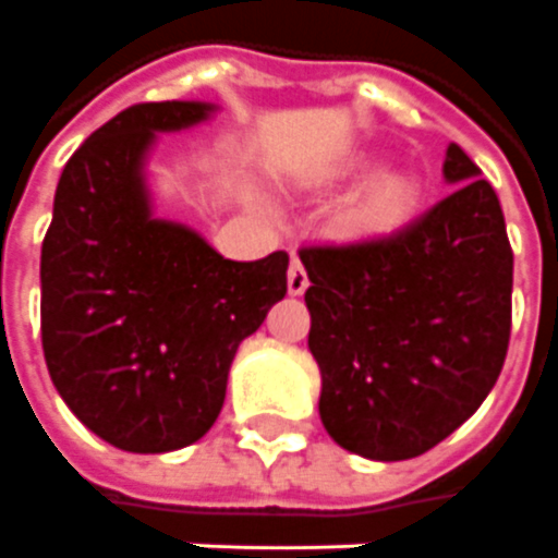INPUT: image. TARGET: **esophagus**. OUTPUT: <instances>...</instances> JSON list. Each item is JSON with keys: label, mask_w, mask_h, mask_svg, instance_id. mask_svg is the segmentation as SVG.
I'll use <instances>...</instances> for the list:
<instances>
[{"label": "esophagus", "mask_w": 558, "mask_h": 558, "mask_svg": "<svg viewBox=\"0 0 558 558\" xmlns=\"http://www.w3.org/2000/svg\"><path fill=\"white\" fill-rule=\"evenodd\" d=\"M306 288H310V276H306V270H303V264L298 258H291V267H288V294L300 298Z\"/></svg>", "instance_id": "obj_1"}]
</instances>
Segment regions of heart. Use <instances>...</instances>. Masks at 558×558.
Segmentation results:
<instances>
[{
    "instance_id": "obj_1",
    "label": "heart",
    "mask_w": 558,
    "mask_h": 558,
    "mask_svg": "<svg viewBox=\"0 0 558 558\" xmlns=\"http://www.w3.org/2000/svg\"><path fill=\"white\" fill-rule=\"evenodd\" d=\"M417 201H421V185L412 173L402 168L378 171L349 204L339 231L351 240H378L393 234L412 219Z\"/></svg>"
}]
</instances>
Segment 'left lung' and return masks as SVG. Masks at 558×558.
I'll list each match as a JSON object with an SVG mask.
<instances>
[{"label":"left lung","mask_w":558,"mask_h":558,"mask_svg":"<svg viewBox=\"0 0 558 558\" xmlns=\"http://www.w3.org/2000/svg\"><path fill=\"white\" fill-rule=\"evenodd\" d=\"M441 171L457 189L397 234L300 248L322 424L366 460L436 448L508 354L513 252L499 197L457 144Z\"/></svg>","instance_id":"8db88e82"}]
</instances>
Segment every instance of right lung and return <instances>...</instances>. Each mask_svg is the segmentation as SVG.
I'll list each match as a JSON object with an SVG mask.
<instances>
[{
	"mask_svg": "<svg viewBox=\"0 0 558 558\" xmlns=\"http://www.w3.org/2000/svg\"><path fill=\"white\" fill-rule=\"evenodd\" d=\"M146 101L105 122L59 177L41 246V345L59 397L113 448L192 445L222 412L240 342L288 291V255L228 260L153 216L144 161L156 132L213 113Z\"/></svg>",
	"mask_w": 558,
	"mask_h": 558,
	"instance_id": "right-lung-1",
	"label": "right lung"
}]
</instances>
